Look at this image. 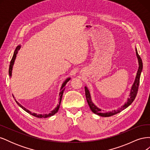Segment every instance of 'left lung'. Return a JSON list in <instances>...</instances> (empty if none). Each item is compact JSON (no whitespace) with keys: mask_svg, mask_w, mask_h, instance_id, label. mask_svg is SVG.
<instances>
[{"mask_svg":"<svg viewBox=\"0 0 150 150\" xmlns=\"http://www.w3.org/2000/svg\"><path fill=\"white\" fill-rule=\"evenodd\" d=\"M136 54H137V56L138 58L139 67H138V69L137 71V75H136L134 81L132 86H131V88L130 90V93L129 95V97L128 98V99H127V101L125 102V103L123 104V105H122L121 107L117 108V110H114L112 111H110V112H104L103 111H102L101 109L97 107L93 103V102L91 100V96L89 91L88 88L86 87V86H85L84 89H85V94H86V100H87V102L89 104L91 110L93 111V112L94 113V114H96V115H99L100 116H102V117L111 116H113V115L117 114V113L120 112L122 110H124L125 109L128 108L130 105V104L133 102L136 96H137V94L138 93V86L139 84L140 76H141V73H142V70H143L142 60V59H141L140 56H139L137 48H136Z\"/></svg>","mask_w":150,"mask_h":150,"instance_id":"left-lung-1","label":"left lung"}]
</instances>
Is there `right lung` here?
Returning <instances> with one entry per match:
<instances>
[{"mask_svg":"<svg viewBox=\"0 0 150 150\" xmlns=\"http://www.w3.org/2000/svg\"><path fill=\"white\" fill-rule=\"evenodd\" d=\"M21 45H19L18 46L16 50L14 52H13V55L12 56V58L11 59V63H10V66H9V69H8V74H9V76H10V78H11L12 76V68H13V64H14V61L16 60V56H17V54L18 53V51L21 49ZM71 79V78H67L64 82H63L62 86H61V89H60V93H59V104H57V106L54 108V110H53L52 111H51V112H49V114H45V115H40V114H36V113H34V112H32L31 111H30L29 110H28V109H26L25 108H24L23 106L21 105V104L18 103L17 101H16V102L17 103V104L19 105V106H20L22 109H23V110L26 111L27 112H28L29 114L33 115L35 117H39V118H46V117H51L52 116H53L54 115H55L56 112H57L59 109V107H60V104H61V99H62V94H63V93H64V91L65 89V86L66 84H67V83L69 81V80ZM13 98H14V96H13ZM16 100V99H15Z\"/></svg>","mask_w":150,"mask_h":150,"instance_id":"1","label":"right lung"}]
</instances>
